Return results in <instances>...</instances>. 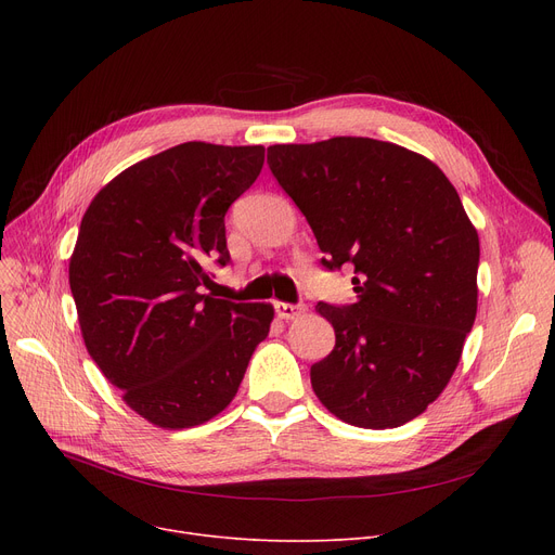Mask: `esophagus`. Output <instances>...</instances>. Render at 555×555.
I'll return each instance as SVG.
<instances>
[{
	"mask_svg": "<svg viewBox=\"0 0 555 555\" xmlns=\"http://www.w3.org/2000/svg\"><path fill=\"white\" fill-rule=\"evenodd\" d=\"M306 310L304 304H285V301H274V312L281 319H295Z\"/></svg>",
	"mask_w": 555,
	"mask_h": 555,
	"instance_id": "1",
	"label": "esophagus"
}]
</instances>
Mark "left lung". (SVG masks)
<instances>
[{
  "label": "left lung",
  "instance_id": "8db88e82",
  "mask_svg": "<svg viewBox=\"0 0 555 555\" xmlns=\"http://www.w3.org/2000/svg\"><path fill=\"white\" fill-rule=\"evenodd\" d=\"M328 272L351 268L356 304H317L335 348L310 366L331 414L398 427L439 398L477 317L479 236L443 170L366 137L268 149Z\"/></svg>",
  "mask_w": 555,
  "mask_h": 555
}]
</instances>
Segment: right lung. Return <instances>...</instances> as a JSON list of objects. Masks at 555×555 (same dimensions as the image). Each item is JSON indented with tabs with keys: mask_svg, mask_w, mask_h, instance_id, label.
<instances>
[{
	"mask_svg": "<svg viewBox=\"0 0 555 555\" xmlns=\"http://www.w3.org/2000/svg\"><path fill=\"white\" fill-rule=\"evenodd\" d=\"M262 159V145L186 141L116 175L82 216L69 285L87 353L153 425L220 414L270 333V304L199 289L231 260L224 214Z\"/></svg>",
	"mask_w": 555,
	"mask_h": 555,
	"instance_id": "add662e5",
	"label": "right lung"
}]
</instances>
